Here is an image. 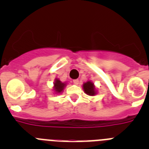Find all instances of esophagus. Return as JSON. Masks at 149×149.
Listing matches in <instances>:
<instances>
[{
    "label": "esophagus",
    "instance_id": "obj_1",
    "mask_svg": "<svg viewBox=\"0 0 149 149\" xmlns=\"http://www.w3.org/2000/svg\"><path fill=\"white\" fill-rule=\"evenodd\" d=\"M73 83L75 84V85H77V84H79V80L78 79H75V80H74L73 81Z\"/></svg>",
    "mask_w": 149,
    "mask_h": 149
}]
</instances>
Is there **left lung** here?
<instances>
[{
    "label": "left lung",
    "instance_id": "1",
    "mask_svg": "<svg viewBox=\"0 0 149 149\" xmlns=\"http://www.w3.org/2000/svg\"><path fill=\"white\" fill-rule=\"evenodd\" d=\"M83 88H84L85 93H86L89 95L93 96L96 94V90L95 88L94 84L92 81H89L87 82L84 83V85H83Z\"/></svg>",
    "mask_w": 149,
    "mask_h": 149
}]
</instances>
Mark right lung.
<instances>
[{
  "mask_svg": "<svg viewBox=\"0 0 149 149\" xmlns=\"http://www.w3.org/2000/svg\"><path fill=\"white\" fill-rule=\"evenodd\" d=\"M65 85H66L65 83H62L59 79H55V81L54 83V89L55 93H61L65 88Z\"/></svg>",
  "mask_w": 149,
  "mask_h": 149,
  "instance_id": "right-lung-1",
  "label": "right lung"
}]
</instances>
